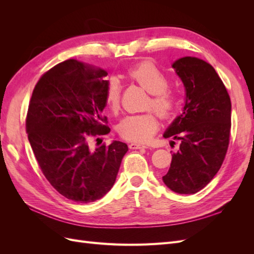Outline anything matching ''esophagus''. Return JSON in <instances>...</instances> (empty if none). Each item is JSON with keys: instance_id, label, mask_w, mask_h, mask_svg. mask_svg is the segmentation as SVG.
Masks as SVG:
<instances>
[{"instance_id": "34e87169", "label": "esophagus", "mask_w": 254, "mask_h": 254, "mask_svg": "<svg viewBox=\"0 0 254 254\" xmlns=\"http://www.w3.org/2000/svg\"><path fill=\"white\" fill-rule=\"evenodd\" d=\"M129 148L130 149H141V148H148V146H146L141 143H130Z\"/></svg>"}]
</instances>
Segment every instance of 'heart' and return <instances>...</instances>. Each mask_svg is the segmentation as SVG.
Wrapping results in <instances>:
<instances>
[{
  "label": "heart",
  "mask_w": 254,
  "mask_h": 254,
  "mask_svg": "<svg viewBox=\"0 0 254 254\" xmlns=\"http://www.w3.org/2000/svg\"><path fill=\"white\" fill-rule=\"evenodd\" d=\"M125 77L139 84L149 93L146 109H153L163 120L172 118L179 104L176 92L168 86L167 76L150 61H141L128 67ZM105 102L108 108L118 112L121 106V86L118 80L111 79L105 92ZM159 122L152 111L142 114L127 115L118 126L120 135L127 141L147 142L158 130Z\"/></svg>",
  "instance_id": "1"
}]
</instances>
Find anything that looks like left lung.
Wrapping results in <instances>:
<instances>
[{"label": "left lung", "mask_w": 254, "mask_h": 254, "mask_svg": "<svg viewBox=\"0 0 254 254\" xmlns=\"http://www.w3.org/2000/svg\"><path fill=\"white\" fill-rule=\"evenodd\" d=\"M173 67L186 87L187 99L183 112L163 134L179 140L180 146L162 179L175 193L195 194L209 184L226 158L231 99L215 68L205 61L183 57Z\"/></svg>", "instance_id": "obj_1"}]
</instances>
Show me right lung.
Instances as JSON below:
<instances>
[{"label": "right lung", "mask_w": 254, "mask_h": 254, "mask_svg": "<svg viewBox=\"0 0 254 254\" xmlns=\"http://www.w3.org/2000/svg\"><path fill=\"white\" fill-rule=\"evenodd\" d=\"M102 68L68 59L45 72L33 91L26 132L43 175L59 194L89 203L113 187L127 144L91 148L90 140L110 132ZM98 139H96L97 141Z\"/></svg>", "instance_id": "obj_1"}]
</instances>
